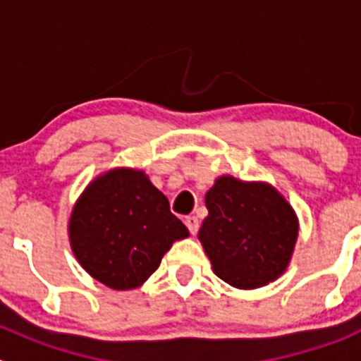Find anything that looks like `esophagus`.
<instances>
[{
  "label": "esophagus",
  "instance_id": "1",
  "mask_svg": "<svg viewBox=\"0 0 361 361\" xmlns=\"http://www.w3.org/2000/svg\"><path fill=\"white\" fill-rule=\"evenodd\" d=\"M185 225H187L188 231H190L192 235L197 234V231H199V220H197V216H187V218H185Z\"/></svg>",
  "mask_w": 361,
  "mask_h": 361
}]
</instances>
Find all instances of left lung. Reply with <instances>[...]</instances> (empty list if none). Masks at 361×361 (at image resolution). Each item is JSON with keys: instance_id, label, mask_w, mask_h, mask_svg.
Masks as SVG:
<instances>
[{"instance_id": "1", "label": "left lung", "mask_w": 361, "mask_h": 361, "mask_svg": "<svg viewBox=\"0 0 361 361\" xmlns=\"http://www.w3.org/2000/svg\"><path fill=\"white\" fill-rule=\"evenodd\" d=\"M206 207L209 214L199 241L218 278L235 288L253 290L286 271L298 220L272 185L220 176L207 190Z\"/></svg>"}]
</instances>
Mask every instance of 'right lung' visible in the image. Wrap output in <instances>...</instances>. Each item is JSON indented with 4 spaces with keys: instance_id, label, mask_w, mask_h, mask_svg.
Instances as JSON below:
<instances>
[{
    "instance_id": "obj_1",
    "label": "right lung",
    "mask_w": 361,
    "mask_h": 361,
    "mask_svg": "<svg viewBox=\"0 0 361 361\" xmlns=\"http://www.w3.org/2000/svg\"><path fill=\"white\" fill-rule=\"evenodd\" d=\"M69 243L83 269L113 290L143 285L188 228L147 174L115 167L90 181L73 207Z\"/></svg>"
}]
</instances>
